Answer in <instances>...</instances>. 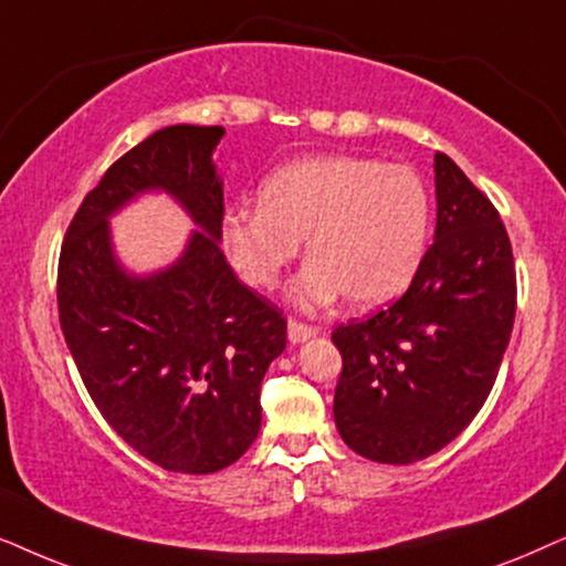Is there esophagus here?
<instances>
[{
  "label": "esophagus",
  "instance_id": "34e87169",
  "mask_svg": "<svg viewBox=\"0 0 566 566\" xmlns=\"http://www.w3.org/2000/svg\"><path fill=\"white\" fill-rule=\"evenodd\" d=\"M287 336H290L292 344H305L307 338L318 336V328H315V326H305V323L290 318V323H287Z\"/></svg>",
  "mask_w": 566,
  "mask_h": 566
}]
</instances>
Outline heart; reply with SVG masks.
<instances>
[{"label": "heart", "instance_id": "b5f03b06", "mask_svg": "<svg viewBox=\"0 0 566 566\" xmlns=\"http://www.w3.org/2000/svg\"><path fill=\"white\" fill-rule=\"evenodd\" d=\"M432 199L406 165L357 155L303 157L263 180L259 209L235 207L222 220V248L253 287H274L297 259L307 261L290 300L315 313L346 295L367 311L401 295L424 259Z\"/></svg>", "mask_w": 566, "mask_h": 566}]
</instances>
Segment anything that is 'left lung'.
<instances>
[{
	"label": "left lung",
	"instance_id": "8db88e82",
	"mask_svg": "<svg viewBox=\"0 0 566 566\" xmlns=\"http://www.w3.org/2000/svg\"><path fill=\"white\" fill-rule=\"evenodd\" d=\"M434 196V243L403 297L331 334L344 359L336 429L378 463H417L471 424L515 323V261L492 201L440 153Z\"/></svg>",
	"mask_w": 566,
	"mask_h": 566
}]
</instances>
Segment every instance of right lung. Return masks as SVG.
<instances>
[{
    "label": "right lung",
    "mask_w": 566,
    "mask_h": 566,
    "mask_svg": "<svg viewBox=\"0 0 566 566\" xmlns=\"http://www.w3.org/2000/svg\"><path fill=\"white\" fill-rule=\"evenodd\" d=\"M222 126L176 124L97 180L66 230L59 321L103 419L165 471L214 473L261 429V380L287 346V321L222 253ZM147 192L195 222L176 262L137 275L112 245L109 217Z\"/></svg>",
    "instance_id": "1"
}]
</instances>
